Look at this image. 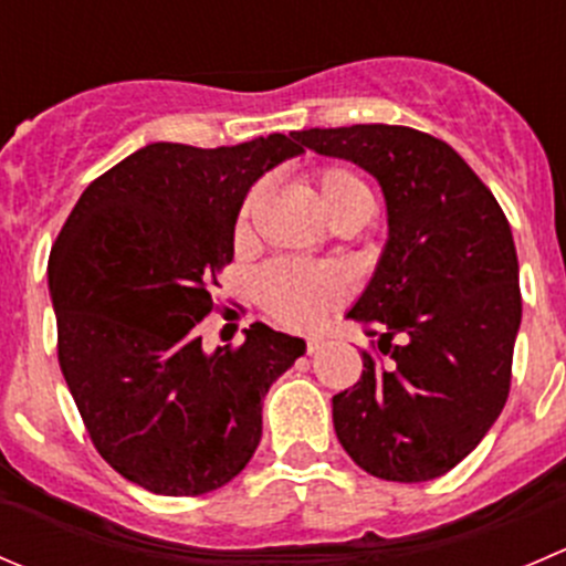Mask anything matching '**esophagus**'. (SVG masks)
<instances>
[{"instance_id": "esophagus-1", "label": "esophagus", "mask_w": 566, "mask_h": 566, "mask_svg": "<svg viewBox=\"0 0 566 566\" xmlns=\"http://www.w3.org/2000/svg\"><path fill=\"white\" fill-rule=\"evenodd\" d=\"M323 345H325V339H319V336H312V339L306 342V353H310V356H315V353L323 350Z\"/></svg>"}]
</instances>
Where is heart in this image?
I'll return each instance as SVG.
<instances>
[{"label": "heart", "instance_id": "1", "mask_svg": "<svg viewBox=\"0 0 566 566\" xmlns=\"http://www.w3.org/2000/svg\"><path fill=\"white\" fill-rule=\"evenodd\" d=\"M315 180L319 188V202L328 210L331 219L361 202H373L361 177L353 175L350 169L325 167L315 175ZM260 197L262 186H256L243 199L241 216H238V235L249 232V219ZM254 290L268 315L276 317L279 323L290 325V328H312L331 306L345 301V295L350 293V282H347L345 273L331 265L276 260L256 273Z\"/></svg>", "mask_w": 566, "mask_h": 566}]
</instances>
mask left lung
<instances>
[{
    "mask_svg": "<svg viewBox=\"0 0 566 566\" xmlns=\"http://www.w3.org/2000/svg\"><path fill=\"white\" fill-rule=\"evenodd\" d=\"M295 139L373 175L389 221L373 279L347 312L380 336L389 361L364 353L361 380L331 399L336 438L378 479L443 476L510 394L523 315L510 221L447 142L416 128H310Z\"/></svg>",
    "mask_w": 566,
    "mask_h": 566,
    "instance_id": "obj_1",
    "label": "left lung"
}]
</instances>
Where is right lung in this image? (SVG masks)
I'll return each instance as SVG.
<instances>
[{
    "mask_svg": "<svg viewBox=\"0 0 566 566\" xmlns=\"http://www.w3.org/2000/svg\"><path fill=\"white\" fill-rule=\"evenodd\" d=\"M304 153L295 130L235 147L153 142L90 182L49 256L65 384L108 465L158 495H202L247 468L262 399L306 353L249 325L205 353L197 323L235 254L249 188Z\"/></svg>",
    "mask_w": 566,
    "mask_h": 566,
    "instance_id": "add662e5",
    "label": "right lung"
}]
</instances>
